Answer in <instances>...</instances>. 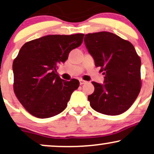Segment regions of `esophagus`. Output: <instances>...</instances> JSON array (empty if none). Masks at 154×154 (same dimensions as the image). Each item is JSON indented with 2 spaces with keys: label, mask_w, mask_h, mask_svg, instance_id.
<instances>
[{
  "label": "esophagus",
  "mask_w": 154,
  "mask_h": 154,
  "mask_svg": "<svg viewBox=\"0 0 154 154\" xmlns=\"http://www.w3.org/2000/svg\"><path fill=\"white\" fill-rule=\"evenodd\" d=\"M79 82H80V84L81 85H83V84H85V83H87L86 81H84V80H83V79H80Z\"/></svg>",
  "instance_id": "esophagus-1"
}]
</instances>
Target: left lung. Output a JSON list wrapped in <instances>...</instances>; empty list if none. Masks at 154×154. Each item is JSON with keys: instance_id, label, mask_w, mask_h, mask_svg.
I'll return each instance as SVG.
<instances>
[{"instance_id": "obj_1", "label": "left lung", "mask_w": 154, "mask_h": 154, "mask_svg": "<svg viewBox=\"0 0 154 154\" xmlns=\"http://www.w3.org/2000/svg\"><path fill=\"white\" fill-rule=\"evenodd\" d=\"M84 42L96 67L105 75L104 84L92 82L88 95L92 108L107 115H118L130 107L141 88V59L132 44L109 32L89 33Z\"/></svg>"}]
</instances>
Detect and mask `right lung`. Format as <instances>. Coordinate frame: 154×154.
Segmentation results:
<instances>
[{
	"mask_svg": "<svg viewBox=\"0 0 154 154\" xmlns=\"http://www.w3.org/2000/svg\"><path fill=\"white\" fill-rule=\"evenodd\" d=\"M84 34L47 35L27 42L14 59L13 90L29 114L48 118L67 107L71 95L79 88L77 79L66 81L57 73L58 65L83 42Z\"/></svg>",
	"mask_w": 154,
	"mask_h": 154,
	"instance_id": "obj_1",
	"label": "right lung"
}]
</instances>
